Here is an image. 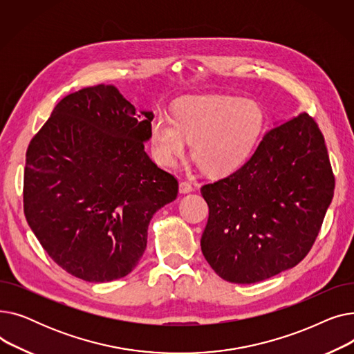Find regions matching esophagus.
<instances>
[{
  "instance_id": "1",
  "label": "esophagus",
  "mask_w": 354,
  "mask_h": 354,
  "mask_svg": "<svg viewBox=\"0 0 354 354\" xmlns=\"http://www.w3.org/2000/svg\"><path fill=\"white\" fill-rule=\"evenodd\" d=\"M192 189H194L192 183L188 182V180H182L179 183V192L180 194H189V192H192Z\"/></svg>"
}]
</instances>
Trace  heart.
<instances>
[{
	"label": "heart",
	"mask_w": 354,
	"mask_h": 354,
	"mask_svg": "<svg viewBox=\"0 0 354 354\" xmlns=\"http://www.w3.org/2000/svg\"><path fill=\"white\" fill-rule=\"evenodd\" d=\"M264 126V111L255 102L235 96L209 95L176 103L174 118L159 113L151 123L156 160L175 163L192 140L195 160L211 174H227L243 163Z\"/></svg>",
	"instance_id": "heart-1"
}]
</instances>
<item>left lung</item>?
<instances>
[{"label": "left lung", "mask_w": 354, "mask_h": 354, "mask_svg": "<svg viewBox=\"0 0 354 354\" xmlns=\"http://www.w3.org/2000/svg\"><path fill=\"white\" fill-rule=\"evenodd\" d=\"M201 194L209 208L201 250L221 278L252 284L295 267L334 194L319 124L300 113L274 126L239 169L203 185Z\"/></svg>", "instance_id": "1"}]
</instances>
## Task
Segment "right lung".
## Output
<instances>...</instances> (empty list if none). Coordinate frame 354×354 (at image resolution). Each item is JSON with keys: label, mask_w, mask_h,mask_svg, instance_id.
I'll use <instances>...</instances> for the list:
<instances>
[{"label": "right lung", "mask_w": 354, "mask_h": 354, "mask_svg": "<svg viewBox=\"0 0 354 354\" xmlns=\"http://www.w3.org/2000/svg\"><path fill=\"white\" fill-rule=\"evenodd\" d=\"M152 111L111 84L62 99L27 149L24 214L53 261L90 283L132 271L178 180L147 156Z\"/></svg>", "instance_id": "right-lung-1"}]
</instances>
